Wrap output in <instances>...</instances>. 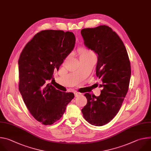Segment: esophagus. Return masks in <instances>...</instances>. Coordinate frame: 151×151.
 <instances>
[{
  "label": "esophagus",
  "mask_w": 151,
  "mask_h": 151,
  "mask_svg": "<svg viewBox=\"0 0 151 151\" xmlns=\"http://www.w3.org/2000/svg\"><path fill=\"white\" fill-rule=\"evenodd\" d=\"M81 95V93H79V92H75V93H74L75 97H77L78 96H79V95Z\"/></svg>",
  "instance_id": "34e87169"
}]
</instances>
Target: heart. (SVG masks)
<instances>
[{"label": "heart", "instance_id": "1", "mask_svg": "<svg viewBox=\"0 0 151 151\" xmlns=\"http://www.w3.org/2000/svg\"><path fill=\"white\" fill-rule=\"evenodd\" d=\"M78 53L81 61H88V60H96V55L93 50L89 48L83 46L79 48Z\"/></svg>", "mask_w": 151, "mask_h": 151}]
</instances>
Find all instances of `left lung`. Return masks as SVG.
<instances>
[{
  "label": "left lung",
  "mask_w": 151,
  "mask_h": 151,
  "mask_svg": "<svg viewBox=\"0 0 151 151\" xmlns=\"http://www.w3.org/2000/svg\"><path fill=\"white\" fill-rule=\"evenodd\" d=\"M84 45L98 54L96 76L102 87L100 96L84 94L87 100L81 109L90 124L102 126L115 116L129 90L131 66L126 47L118 35L107 25L82 29Z\"/></svg>",
  "instance_id": "8db88e82"
}]
</instances>
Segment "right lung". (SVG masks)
<instances>
[{
  "label": "right lung",
  "instance_id": "1",
  "mask_svg": "<svg viewBox=\"0 0 151 151\" xmlns=\"http://www.w3.org/2000/svg\"><path fill=\"white\" fill-rule=\"evenodd\" d=\"M76 37L72 32L43 30L25 45L18 60L19 90L33 116L44 125L61 118L73 93L56 90L47 83L53 79L64 59L73 50Z\"/></svg>",
  "mask_w": 151,
  "mask_h": 151
}]
</instances>
